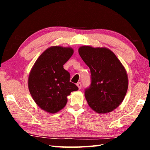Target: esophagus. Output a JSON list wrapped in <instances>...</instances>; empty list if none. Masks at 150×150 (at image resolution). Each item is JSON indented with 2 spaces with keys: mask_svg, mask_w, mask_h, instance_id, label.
I'll return each mask as SVG.
<instances>
[{
  "mask_svg": "<svg viewBox=\"0 0 150 150\" xmlns=\"http://www.w3.org/2000/svg\"><path fill=\"white\" fill-rule=\"evenodd\" d=\"M77 87H78L79 89L80 90L81 88V83H79V82L77 83Z\"/></svg>",
  "mask_w": 150,
  "mask_h": 150,
  "instance_id": "34e87169",
  "label": "esophagus"
}]
</instances>
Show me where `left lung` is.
I'll return each mask as SVG.
<instances>
[{
  "mask_svg": "<svg viewBox=\"0 0 150 150\" xmlns=\"http://www.w3.org/2000/svg\"><path fill=\"white\" fill-rule=\"evenodd\" d=\"M78 52L91 70V85L85 92L88 106L98 114L110 112L126 95L128 78L125 68L106 47L83 45Z\"/></svg>",
  "mask_w": 150,
  "mask_h": 150,
  "instance_id": "8db88e82",
  "label": "left lung"
}]
</instances>
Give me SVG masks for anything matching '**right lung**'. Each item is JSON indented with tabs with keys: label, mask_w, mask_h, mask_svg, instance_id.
Listing matches in <instances>:
<instances>
[{
	"label": "right lung",
	"mask_w": 150,
	"mask_h": 150,
	"mask_svg": "<svg viewBox=\"0 0 150 150\" xmlns=\"http://www.w3.org/2000/svg\"><path fill=\"white\" fill-rule=\"evenodd\" d=\"M73 52L71 47H48L30 71L28 80L30 95L36 105L47 112L54 114L62 110L67 104V96L78 90L69 81V73L63 68Z\"/></svg>",
	"instance_id": "obj_1"
}]
</instances>
